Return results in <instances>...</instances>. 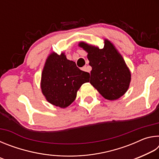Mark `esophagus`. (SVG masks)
<instances>
[{"label":"esophagus","instance_id":"esophagus-1","mask_svg":"<svg viewBox=\"0 0 159 159\" xmlns=\"http://www.w3.org/2000/svg\"><path fill=\"white\" fill-rule=\"evenodd\" d=\"M82 70H83V71H88V72H89V73H90V71H89V69H88V67L87 66H83V68H82Z\"/></svg>","mask_w":159,"mask_h":159}]
</instances>
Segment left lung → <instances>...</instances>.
Here are the masks:
<instances>
[{
    "mask_svg": "<svg viewBox=\"0 0 159 159\" xmlns=\"http://www.w3.org/2000/svg\"><path fill=\"white\" fill-rule=\"evenodd\" d=\"M79 46L88 52L92 66L90 83L109 100H115L124 95L130 85L131 74L122 56L111 42L104 41L102 49L81 42Z\"/></svg>",
    "mask_w": 159,
    "mask_h": 159,
    "instance_id": "1",
    "label": "left lung"
}]
</instances>
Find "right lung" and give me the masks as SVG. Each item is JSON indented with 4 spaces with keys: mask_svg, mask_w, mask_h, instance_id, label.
Instances as JSON below:
<instances>
[{
    "mask_svg": "<svg viewBox=\"0 0 159 159\" xmlns=\"http://www.w3.org/2000/svg\"><path fill=\"white\" fill-rule=\"evenodd\" d=\"M90 74L67 60L64 53H52L48 57L41 76L43 94L50 104L61 108L69 106L83 83L89 82Z\"/></svg>",
    "mask_w": 159,
    "mask_h": 159,
    "instance_id": "1",
    "label": "right lung"
}]
</instances>
